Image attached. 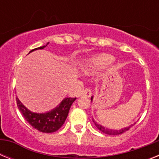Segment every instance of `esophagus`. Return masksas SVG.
<instances>
[{"label": "esophagus", "instance_id": "esophagus-1", "mask_svg": "<svg viewBox=\"0 0 159 159\" xmlns=\"http://www.w3.org/2000/svg\"><path fill=\"white\" fill-rule=\"evenodd\" d=\"M82 96H85V97H90L92 95V92H91V90L88 89V88H85L81 93Z\"/></svg>", "mask_w": 159, "mask_h": 159}]
</instances>
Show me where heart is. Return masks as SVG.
<instances>
[{"label": "heart", "instance_id": "obj_1", "mask_svg": "<svg viewBox=\"0 0 159 159\" xmlns=\"http://www.w3.org/2000/svg\"><path fill=\"white\" fill-rule=\"evenodd\" d=\"M114 61V57L111 55L106 54V53H102L96 57H93L88 61V66L83 67V70L85 72H89L91 71V68L94 67H99L101 66L107 65V64H111Z\"/></svg>", "mask_w": 159, "mask_h": 159}]
</instances>
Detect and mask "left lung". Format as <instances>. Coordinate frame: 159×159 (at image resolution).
<instances>
[{
  "mask_svg": "<svg viewBox=\"0 0 159 159\" xmlns=\"http://www.w3.org/2000/svg\"><path fill=\"white\" fill-rule=\"evenodd\" d=\"M91 100L92 101L93 100V96H92V98H91ZM92 121H93V123H95V127L99 129V130H101V131L103 132V133H105V134H110V135H117V134H123V132L128 130L131 126H133L134 124H135V123H134V124L130 125V126H128V127H123V128L119 129V130H114V129H108V128H107V127L102 126V125L99 124V123H97V122H95V120H94V119H92Z\"/></svg>",
  "mask_w": 159,
  "mask_h": 159,
  "instance_id": "obj_1",
  "label": "left lung"
}]
</instances>
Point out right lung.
Returning <instances> with one entry per match:
<instances>
[{"instance_id":"1","label":"right lung","mask_w":159,"mask_h":159,"mask_svg":"<svg viewBox=\"0 0 159 159\" xmlns=\"http://www.w3.org/2000/svg\"><path fill=\"white\" fill-rule=\"evenodd\" d=\"M48 43L49 42L47 43L46 45L32 49L29 52V53L38 49L44 48ZM16 99V104H17L20 111L21 112L22 116H24L25 120L31 126H32L33 128L43 133H52L58 130L62 127L67 119L71 106L74 101L76 99V98H64L58 106L53 108L52 110L43 112V113H36V112L31 111L20 101L17 97Z\"/></svg>"}]
</instances>
